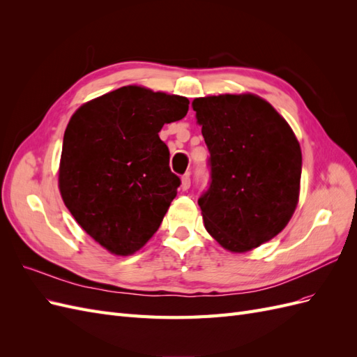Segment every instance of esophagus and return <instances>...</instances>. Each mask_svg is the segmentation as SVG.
<instances>
[{"instance_id": "esophagus-1", "label": "esophagus", "mask_w": 357, "mask_h": 357, "mask_svg": "<svg viewBox=\"0 0 357 357\" xmlns=\"http://www.w3.org/2000/svg\"><path fill=\"white\" fill-rule=\"evenodd\" d=\"M189 188H190V174L189 172H186V174L181 177V189L188 190Z\"/></svg>"}]
</instances>
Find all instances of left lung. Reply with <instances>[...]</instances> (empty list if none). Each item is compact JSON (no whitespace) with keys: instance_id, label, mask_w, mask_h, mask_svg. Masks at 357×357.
<instances>
[{"instance_id":"left-lung-1","label":"left lung","mask_w":357,"mask_h":357,"mask_svg":"<svg viewBox=\"0 0 357 357\" xmlns=\"http://www.w3.org/2000/svg\"><path fill=\"white\" fill-rule=\"evenodd\" d=\"M192 107L210 152V186L198 199L205 229L226 250H252L282 232L296 208L298 139L252 93L205 96Z\"/></svg>"}]
</instances>
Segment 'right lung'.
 Segmentation results:
<instances>
[{
    "label": "right lung",
    "instance_id": "right-lung-1",
    "mask_svg": "<svg viewBox=\"0 0 357 357\" xmlns=\"http://www.w3.org/2000/svg\"><path fill=\"white\" fill-rule=\"evenodd\" d=\"M189 110L185 96L123 86L83 104L63 134L59 190L82 228L128 256L158 231L180 178L159 138Z\"/></svg>",
    "mask_w": 357,
    "mask_h": 357
}]
</instances>
